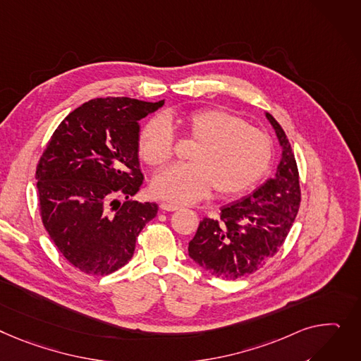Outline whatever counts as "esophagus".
Listing matches in <instances>:
<instances>
[{
    "label": "esophagus",
    "mask_w": 361,
    "mask_h": 361,
    "mask_svg": "<svg viewBox=\"0 0 361 361\" xmlns=\"http://www.w3.org/2000/svg\"><path fill=\"white\" fill-rule=\"evenodd\" d=\"M159 207L164 210V212H176V210H178L180 207L177 206V204H171V203H161L159 204Z\"/></svg>",
    "instance_id": "esophagus-1"
}]
</instances>
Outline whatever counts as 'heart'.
Listing matches in <instances>:
<instances>
[{
	"mask_svg": "<svg viewBox=\"0 0 361 361\" xmlns=\"http://www.w3.org/2000/svg\"><path fill=\"white\" fill-rule=\"evenodd\" d=\"M185 128L197 147L191 165H173L152 183L154 193L174 203H193L212 188L221 197L241 195L269 170L273 147L269 136L241 117L218 109L190 113ZM174 130L164 117H154L139 135V155L159 166L174 154Z\"/></svg>",
	"mask_w": 361,
	"mask_h": 361,
	"instance_id": "heart-1",
	"label": "heart"
}]
</instances>
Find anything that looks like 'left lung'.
I'll return each instance as SVG.
<instances>
[{
    "label": "left lung",
    "instance_id": "1",
    "mask_svg": "<svg viewBox=\"0 0 361 361\" xmlns=\"http://www.w3.org/2000/svg\"><path fill=\"white\" fill-rule=\"evenodd\" d=\"M281 147L273 178L251 195L221 207V218H204L188 243V255L212 276L236 280L252 274L276 255L300 204L299 173L292 147L277 120L266 113Z\"/></svg>",
    "mask_w": 361,
    "mask_h": 361
}]
</instances>
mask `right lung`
I'll return each mask as SVG.
<instances>
[{"mask_svg": "<svg viewBox=\"0 0 361 361\" xmlns=\"http://www.w3.org/2000/svg\"><path fill=\"white\" fill-rule=\"evenodd\" d=\"M164 106L128 97L94 99L54 132L36 170L42 222L75 269L107 276L135 252L158 206L128 200L143 180L139 120ZM127 202L120 204L116 197Z\"/></svg>", "mask_w": 361, "mask_h": 361, "instance_id": "right-lung-1", "label": "right lung"}]
</instances>
